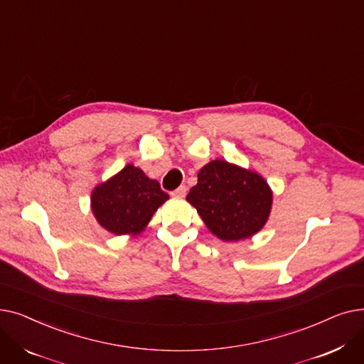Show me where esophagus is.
Segmentation results:
<instances>
[{
    "label": "esophagus",
    "instance_id": "34e87169",
    "mask_svg": "<svg viewBox=\"0 0 364 364\" xmlns=\"http://www.w3.org/2000/svg\"><path fill=\"white\" fill-rule=\"evenodd\" d=\"M186 193H187V187H186V186H180V187L176 188L174 192H172L171 195L174 196V198H184Z\"/></svg>",
    "mask_w": 364,
    "mask_h": 364
}]
</instances>
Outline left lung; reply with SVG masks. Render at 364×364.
Instances as JSON below:
<instances>
[{"instance_id": "1", "label": "left lung", "mask_w": 364, "mask_h": 364, "mask_svg": "<svg viewBox=\"0 0 364 364\" xmlns=\"http://www.w3.org/2000/svg\"><path fill=\"white\" fill-rule=\"evenodd\" d=\"M187 202L214 236L224 242L250 239L269 221L273 190L257 171L223 159L200 168Z\"/></svg>"}]
</instances>
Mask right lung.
<instances>
[{
	"instance_id": "obj_1",
	"label": "right lung",
	"mask_w": 364,
	"mask_h": 364,
	"mask_svg": "<svg viewBox=\"0 0 364 364\" xmlns=\"http://www.w3.org/2000/svg\"><path fill=\"white\" fill-rule=\"evenodd\" d=\"M169 196L156 180L128 164L118 174L95 186L91 211L105 230L117 236H137Z\"/></svg>"
}]
</instances>
